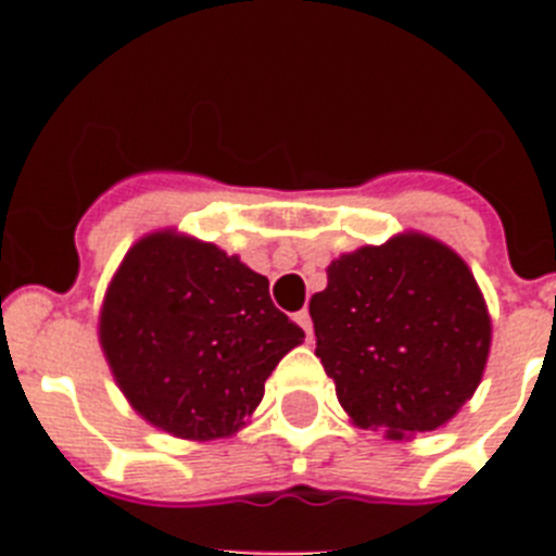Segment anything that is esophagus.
Instances as JSON below:
<instances>
[{"label": "esophagus", "mask_w": 556, "mask_h": 556, "mask_svg": "<svg viewBox=\"0 0 556 556\" xmlns=\"http://www.w3.org/2000/svg\"><path fill=\"white\" fill-rule=\"evenodd\" d=\"M294 323H298V326H301L303 331H306L308 339H314V331H312V314H308L306 308H301V312L294 314Z\"/></svg>", "instance_id": "esophagus-1"}]
</instances>
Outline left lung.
I'll use <instances>...</instances> for the list:
<instances>
[{"mask_svg": "<svg viewBox=\"0 0 556 556\" xmlns=\"http://www.w3.org/2000/svg\"><path fill=\"white\" fill-rule=\"evenodd\" d=\"M308 314L317 356L358 429L387 440L445 426L488 367L493 320L456 250L420 230L342 253Z\"/></svg>", "mask_w": 556, "mask_h": 556, "instance_id": "8db88e82", "label": "left lung"}]
</instances>
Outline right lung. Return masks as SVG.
Instances as JSON below:
<instances>
[{"label": "right lung", "instance_id": "add662e5", "mask_svg": "<svg viewBox=\"0 0 556 556\" xmlns=\"http://www.w3.org/2000/svg\"><path fill=\"white\" fill-rule=\"evenodd\" d=\"M97 333L127 404L191 443L244 429L278 362L306 337L273 306L264 275L175 228L127 250Z\"/></svg>", "mask_w": 556, "mask_h": 556}]
</instances>
